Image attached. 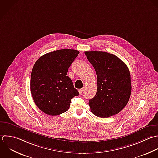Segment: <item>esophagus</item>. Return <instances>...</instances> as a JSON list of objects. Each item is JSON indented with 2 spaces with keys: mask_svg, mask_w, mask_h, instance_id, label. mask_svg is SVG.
<instances>
[{
  "mask_svg": "<svg viewBox=\"0 0 158 158\" xmlns=\"http://www.w3.org/2000/svg\"><path fill=\"white\" fill-rule=\"evenodd\" d=\"M78 91H79V94H82V92H83V91H84V89H79Z\"/></svg>",
  "mask_w": 158,
  "mask_h": 158,
  "instance_id": "1",
  "label": "esophagus"
}]
</instances>
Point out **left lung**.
<instances>
[{"mask_svg":"<svg viewBox=\"0 0 158 158\" xmlns=\"http://www.w3.org/2000/svg\"><path fill=\"white\" fill-rule=\"evenodd\" d=\"M85 54L97 77V94L89 102L91 111L100 118L119 113L127 104L131 94L128 67L113 54L101 51L85 52Z\"/></svg>","mask_w":158,"mask_h":158,"instance_id":"obj_1","label":"left lung"}]
</instances>
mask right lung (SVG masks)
I'll return each mask as SVG.
<instances>
[{"label":"right lung","instance_id":"1","mask_svg":"<svg viewBox=\"0 0 158 158\" xmlns=\"http://www.w3.org/2000/svg\"><path fill=\"white\" fill-rule=\"evenodd\" d=\"M79 53L73 49L58 50L42 55L35 63L31 72V92L36 106L45 114L57 116L66 112L71 99L79 95L66 76Z\"/></svg>","mask_w":158,"mask_h":158}]
</instances>
